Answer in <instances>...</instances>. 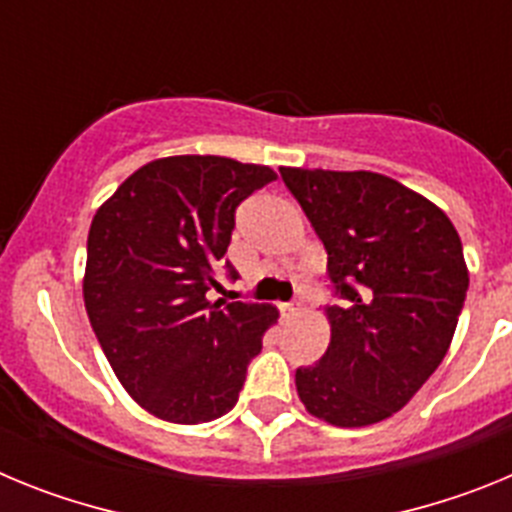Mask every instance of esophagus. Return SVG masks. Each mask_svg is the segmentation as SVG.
<instances>
[{"label":"esophagus","instance_id":"esophagus-1","mask_svg":"<svg viewBox=\"0 0 512 512\" xmlns=\"http://www.w3.org/2000/svg\"><path fill=\"white\" fill-rule=\"evenodd\" d=\"M300 310H302L300 302H284V305H282V312L287 315V318H289V315H297Z\"/></svg>","mask_w":512,"mask_h":512}]
</instances>
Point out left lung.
Masks as SVG:
<instances>
[{
	"mask_svg": "<svg viewBox=\"0 0 512 512\" xmlns=\"http://www.w3.org/2000/svg\"><path fill=\"white\" fill-rule=\"evenodd\" d=\"M282 179L328 251L338 305L328 351L297 369L307 413L338 428L390 418L443 361L469 287L446 212L374 171L282 166Z\"/></svg>",
	"mask_w": 512,
	"mask_h": 512,
	"instance_id": "8db88e82",
	"label": "left lung"
}]
</instances>
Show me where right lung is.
<instances>
[{
    "label": "right lung",
    "mask_w": 512,
    "mask_h": 512,
    "mask_svg": "<svg viewBox=\"0 0 512 512\" xmlns=\"http://www.w3.org/2000/svg\"><path fill=\"white\" fill-rule=\"evenodd\" d=\"M269 166L169 156L140 166L89 228L84 305L112 372L140 408L197 425L238 402L246 369L279 310L212 302L235 207L274 182Z\"/></svg>",
    "instance_id": "1"
}]
</instances>
